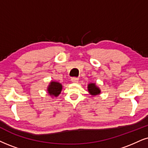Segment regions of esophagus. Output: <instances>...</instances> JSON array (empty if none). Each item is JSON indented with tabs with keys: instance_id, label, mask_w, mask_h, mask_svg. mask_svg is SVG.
<instances>
[{
	"instance_id": "esophagus-1",
	"label": "esophagus",
	"mask_w": 148,
	"mask_h": 148,
	"mask_svg": "<svg viewBox=\"0 0 148 148\" xmlns=\"http://www.w3.org/2000/svg\"><path fill=\"white\" fill-rule=\"evenodd\" d=\"M71 80H72V83H78V78L77 77H72V79H71Z\"/></svg>"
}]
</instances>
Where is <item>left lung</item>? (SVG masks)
<instances>
[{
	"label": "left lung",
	"instance_id": "1",
	"mask_svg": "<svg viewBox=\"0 0 148 148\" xmlns=\"http://www.w3.org/2000/svg\"><path fill=\"white\" fill-rule=\"evenodd\" d=\"M88 91L92 96H97L100 93V89L97 87L95 83H89L88 85Z\"/></svg>",
	"mask_w": 148,
	"mask_h": 148
}]
</instances>
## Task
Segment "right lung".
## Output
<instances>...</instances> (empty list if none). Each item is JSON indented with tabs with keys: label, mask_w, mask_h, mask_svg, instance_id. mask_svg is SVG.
I'll return each instance as SVG.
<instances>
[{
	"label": "right lung",
	"mask_w": 148,
	"mask_h": 148,
	"mask_svg": "<svg viewBox=\"0 0 148 148\" xmlns=\"http://www.w3.org/2000/svg\"><path fill=\"white\" fill-rule=\"evenodd\" d=\"M61 90H62V85L55 81L50 82L47 89L48 94L55 97H57L59 96L61 92Z\"/></svg>",
	"instance_id": "right-lung-1"
}]
</instances>
